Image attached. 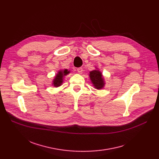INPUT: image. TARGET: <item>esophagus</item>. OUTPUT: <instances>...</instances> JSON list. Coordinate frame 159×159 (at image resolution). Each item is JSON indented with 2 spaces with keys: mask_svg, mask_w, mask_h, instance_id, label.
I'll return each mask as SVG.
<instances>
[{
  "mask_svg": "<svg viewBox=\"0 0 159 159\" xmlns=\"http://www.w3.org/2000/svg\"><path fill=\"white\" fill-rule=\"evenodd\" d=\"M77 72H78L79 74H81V73L82 72V71H83V68H82V67H79V68H77Z\"/></svg>",
  "mask_w": 159,
  "mask_h": 159,
  "instance_id": "esophagus-1",
  "label": "esophagus"
}]
</instances>
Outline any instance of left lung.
<instances>
[{
  "label": "left lung",
  "instance_id": "obj_1",
  "mask_svg": "<svg viewBox=\"0 0 159 159\" xmlns=\"http://www.w3.org/2000/svg\"><path fill=\"white\" fill-rule=\"evenodd\" d=\"M89 76L90 80H91L96 88L100 89L103 87L104 85V80L102 77V74L99 70H93L90 72Z\"/></svg>",
  "mask_w": 159,
  "mask_h": 159
}]
</instances>
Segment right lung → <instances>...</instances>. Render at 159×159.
Masks as SVG:
<instances>
[{
    "mask_svg": "<svg viewBox=\"0 0 159 159\" xmlns=\"http://www.w3.org/2000/svg\"><path fill=\"white\" fill-rule=\"evenodd\" d=\"M69 73V71H68L66 69L63 70V71H59V72L58 73V74H57L54 80H53V85L55 87H58L60 86L62 82H63V76L66 75V74H68Z\"/></svg>",
    "mask_w": 159,
    "mask_h": 159,
    "instance_id": "1",
    "label": "right lung"
}]
</instances>
